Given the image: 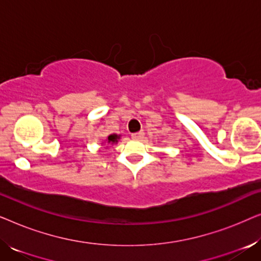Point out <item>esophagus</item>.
<instances>
[{
    "label": "esophagus",
    "instance_id": "esophagus-1",
    "mask_svg": "<svg viewBox=\"0 0 261 261\" xmlns=\"http://www.w3.org/2000/svg\"><path fill=\"white\" fill-rule=\"evenodd\" d=\"M130 137H132V139H134V140H141V139L145 137V133L144 132H138V133L132 134Z\"/></svg>",
    "mask_w": 261,
    "mask_h": 261
}]
</instances>
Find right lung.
I'll return each instance as SVG.
<instances>
[{"label": "right lung", "mask_w": 261, "mask_h": 261, "mask_svg": "<svg viewBox=\"0 0 261 261\" xmlns=\"http://www.w3.org/2000/svg\"><path fill=\"white\" fill-rule=\"evenodd\" d=\"M120 139H121V135H117L115 133H113V134H110V135H108V137H107L105 142H106V144H108V145H115V144H117V142H119ZM102 144H103V142H102ZM106 147L108 148V146H106Z\"/></svg>", "instance_id": "right-lung-1"}]
</instances>
